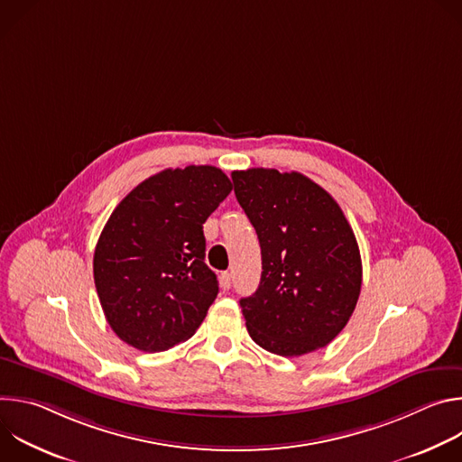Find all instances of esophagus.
<instances>
[{"label":"esophagus","instance_id":"obj_1","mask_svg":"<svg viewBox=\"0 0 462 462\" xmlns=\"http://www.w3.org/2000/svg\"><path fill=\"white\" fill-rule=\"evenodd\" d=\"M221 287L223 289H230L232 287V274L230 273H223L221 274Z\"/></svg>","mask_w":462,"mask_h":462}]
</instances>
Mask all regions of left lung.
<instances>
[{"label": "left lung", "mask_w": 462, "mask_h": 462, "mask_svg": "<svg viewBox=\"0 0 462 462\" xmlns=\"http://www.w3.org/2000/svg\"><path fill=\"white\" fill-rule=\"evenodd\" d=\"M232 180L261 246L259 287L239 300L250 338L280 356L331 344L362 287L358 243L342 208L298 171L250 168Z\"/></svg>", "instance_id": "obj_1"}]
</instances>
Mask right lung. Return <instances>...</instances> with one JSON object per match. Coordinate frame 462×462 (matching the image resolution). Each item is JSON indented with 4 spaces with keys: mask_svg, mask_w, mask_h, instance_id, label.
<instances>
[{
    "mask_svg": "<svg viewBox=\"0 0 462 462\" xmlns=\"http://www.w3.org/2000/svg\"><path fill=\"white\" fill-rule=\"evenodd\" d=\"M232 191L216 166L162 170L109 216L93 257L106 319L127 346L166 351L203 323L219 285L207 267L203 223Z\"/></svg>",
    "mask_w": 462,
    "mask_h": 462,
    "instance_id": "obj_1",
    "label": "right lung"
}]
</instances>
